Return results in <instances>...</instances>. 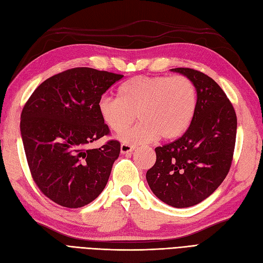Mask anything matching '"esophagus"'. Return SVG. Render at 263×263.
<instances>
[{
	"mask_svg": "<svg viewBox=\"0 0 263 263\" xmlns=\"http://www.w3.org/2000/svg\"><path fill=\"white\" fill-rule=\"evenodd\" d=\"M134 149H135V147H133V146H130V145H127V144L121 145V153H122L123 155L133 153Z\"/></svg>",
	"mask_w": 263,
	"mask_h": 263,
	"instance_id": "esophagus-1",
	"label": "esophagus"
}]
</instances>
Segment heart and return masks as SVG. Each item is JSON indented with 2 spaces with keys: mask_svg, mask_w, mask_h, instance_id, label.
Masks as SVG:
<instances>
[{
  "mask_svg": "<svg viewBox=\"0 0 263 263\" xmlns=\"http://www.w3.org/2000/svg\"><path fill=\"white\" fill-rule=\"evenodd\" d=\"M196 107V87L183 76L136 77L119 87V97L102 95L98 102L103 122L116 133L129 125L138 113L141 122L118 135L119 140L129 145L182 136L192 123Z\"/></svg>",
  "mask_w": 263,
  "mask_h": 263,
  "instance_id": "heart-1",
  "label": "heart"
}]
</instances>
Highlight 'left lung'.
<instances>
[{
	"label": "left lung",
	"instance_id": "left-lung-1",
	"mask_svg": "<svg viewBox=\"0 0 263 263\" xmlns=\"http://www.w3.org/2000/svg\"><path fill=\"white\" fill-rule=\"evenodd\" d=\"M171 71L195 85L196 112L182 137L155 149L157 160L146 179L159 200L184 209L204 201L225 180L233 160L237 117L225 92L212 78L189 68Z\"/></svg>",
	"mask_w": 263,
	"mask_h": 263
}]
</instances>
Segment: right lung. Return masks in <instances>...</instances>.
Segmentation results:
<instances>
[{"label":"right lung","instance_id":"1","mask_svg":"<svg viewBox=\"0 0 263 263\" xmlns=\"http://www.w3.org/2000/svg\"><path fill=\"white\" fill-rule=\"evenodd\" d=\"M124 76L92 68H74L47 79L24 106L21 136L29 170L51 201L78 209L104 190L121 144L87 145L109 134L98 102Z\"/></svg>","mask_w":263,"mask_h":263}]
</instances>
